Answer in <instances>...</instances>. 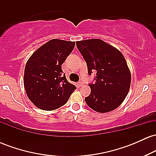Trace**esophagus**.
Wrapping results in <instances>:
<instances>
[{
  "instance_id": "obj_1",
  "label": "esophagus",
  "mask_w": 156,
  "mask_h": 156,
  "mask_svg": "<svg viewBox=\"0 0 156 156\" xmlns=\"http://www.w3.org/2000/svg\"><path fill=\"white\" fill-rule=\"evenodd\" d=\"M83 85V81H81V80H80V81L79 82V83H78V87H82V86Z\"/></svg>"
}]
</instances>
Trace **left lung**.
Listing matches in <instances>:
<instances>
[{"label":"left lung","mask_w":156,"mask_h":156,"mask_svg":"<svg viewBox=\"0 0 156 156\" xmlns=\"http://www.w3.org/2000/svg\"><path fill=\"white\" fill-rule=\"evenodd\" d=\"M89 75L96 71L95 83L89 84L87 104L99 113L112 112L122 104L130 87L131 74L124 55L119 50L100 39L76 42Z\"/></svg>","instance_id":"1"}]
</instances>
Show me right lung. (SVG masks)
I'll list each match as a JSON object with an SVG mask.
<instances>
[{"instance_id": "right-lung-1", "label": "right lung", "mask_w": 156, "mask_h": 156, "mask_svg": "<svg viewBox=\"0 0 156 156\" xmlns=\"http://www.w3.org/2000/svg\"><path fill=\"white\" fill-rule=\"evenodd\" d=\"M76 42L51 39L39 47L27 61L23 83L27 96L37 108L53 111L65 104L76 86L62 76V64Z\"/></svg>"}]
</instances>
